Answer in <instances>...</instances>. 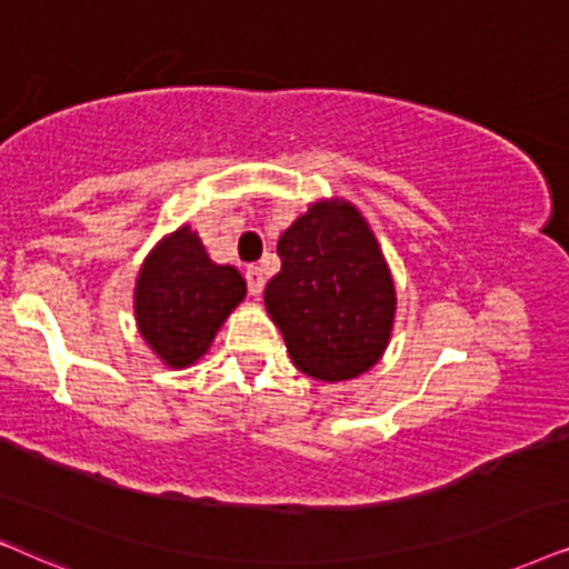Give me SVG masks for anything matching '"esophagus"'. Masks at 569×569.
<instances>
[{"instance_id":"1","label":"esophagus","mask_w":569,"mask_h":569,"mask_svg":"<svg viewBox=\"0 0 569 569\" xmlns=\"http://www.w3.org/2000/svg\"><path fill=\"white\" fill-rule=\"evenodd\" d=\"M244 278H247L249 293H252V297H260L262 289H264V272H262V268H257V264H249L247 272H244Z\"/></svg>"}]
</instances>
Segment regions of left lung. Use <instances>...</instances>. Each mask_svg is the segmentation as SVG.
<instances>
[{"instance_id": "1", "label": "left lung", "mask_w": 569, "mask_h": 569, "mask_svg": "<svg viewBox=\"0 0 569 569\" xmlns=\"http://www.w3.org/2000/svg\"><path fill=\"white\" fill-rule=\"evenodd\" d=\"M278 254L264 309L293 367L320 382L369 372L388 351L398 293L361 210L343 197H322L283 231Z\"/></svg>"}]
</instances>
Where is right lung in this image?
Wrapping results in <instances>:
<instances>
[{
  "instance_id": "right-lung-1",
  "label": "right lung",
  "mask_w": 569,
  "mask_h": 569,
  "mask_svg": "<svg viewBox=\"0 0 569 569\" xmlns=\"http://www.w3.org/2000/svg\"><path fill=\"white\" fill-rule=\"evenodd\" d=\"M244 297L241 272L210 260L202 239L184 223L142 260L134 280V322L166 367L187 369L210 351Z\"/></svg>"
}]
</instances>
